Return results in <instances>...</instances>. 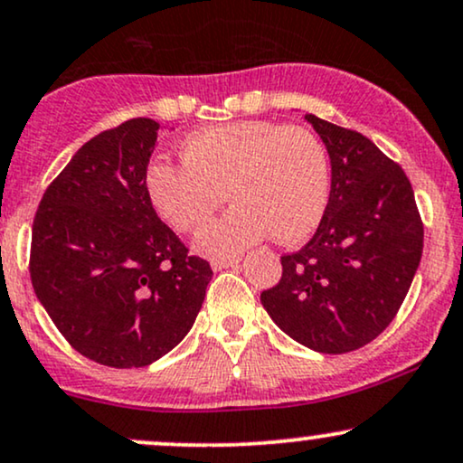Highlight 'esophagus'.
<instances>
[{"label": "esophagus", "mask_w": 463, "mask_h": 463, "mask_svg": "<svg viewBox=\"0 0 463 463\" xmlns=\"http://www.w3.org/2000/svg\"><path fill=\"white\" fill-rule=\"evenodd\" d=\"M239 265V259H235V256H232V259H220V260H213V269L215 271H222V269H231V267H237Z\"/></svg>", "instance_id": "esophagus-1"}]
</instances>
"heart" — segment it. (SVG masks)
Instances as JSON below:
<instances>
[{
  "label": "heart",
  "instance_id": "obj_1",
  "mask_svg": "<svg viewBox=\"0 0 463 463\" xmlns=\"http://www.w3.org/2000/svg\"><path fill=\"white\" fill-rule=\"evenodd\" d=\"M183 164L153 161L146 192L178 232H194L228 198L235 207L196 237L198 252L235 256L267 235L302 241L319 226L330 198V157L313 131L298 125L241 120L192 131Z\"/></svg>",
  "mask_w": 463,
  "mask_h": 463
}]
</instances>
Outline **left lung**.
Listing matches in <instances>:
<instances>
[{
  "instance_id": "obj_1",
  "label": "left lung",
  "mask_w": 463,
  "mask_h": 463,
  "mask_svg": "<svg viewBox=\"0 0 463 463\" xmlns=\"http://www.w3.org/2000/svg\"><path fill=\"white\" fill-rule=\"evenodd\" d=\"M332 164L330 200L260 304L282 332L321 354L364 347L391 326L422 256V220L403 168L369 137L306 114Z\"/></svg>"
}]
</instances>
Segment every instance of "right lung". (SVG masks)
<instances>
[{
  "label": "right lung",
  "instance_id": "right-lung-1",
  "mask_svg": "<svg viewBox=\"0 0 463 463\" xmlns=\"http://www.w3.org/2000/svg\"><path fill=\"white\" fill-rule=\"evenodd\" d=\"M157 131L159 122L131 118L83 144L43 194L32 226L36 298L72 349L114 369L172 352L213 276L148 198Z\"/></svg>",
  "mask_w": 463,
  "mask_h": 463
}]
</instances>
